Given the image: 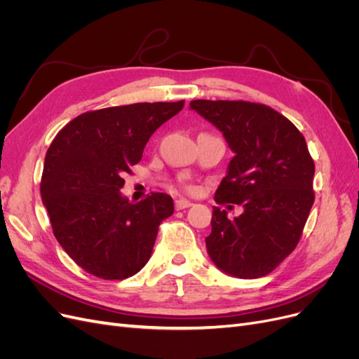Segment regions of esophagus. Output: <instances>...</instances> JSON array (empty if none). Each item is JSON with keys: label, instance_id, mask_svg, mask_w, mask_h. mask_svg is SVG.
I'll return each instance as SVG.
<instances>
[{"label": "esophagus", "instance_id": "1", "mask_svg": "<svg viewBox=\"0 0 359 359\" xmlns=\"http://www.w3.org/2000/svg\"><path fill=\"white\" fill-rule=\"evenodd\" d=\"M193 203L187 199H177L175 201V208L180 211V210H186V208H190Z\"/></svg>", "mask_w": 359, "mask_h": 359}]
</instances>
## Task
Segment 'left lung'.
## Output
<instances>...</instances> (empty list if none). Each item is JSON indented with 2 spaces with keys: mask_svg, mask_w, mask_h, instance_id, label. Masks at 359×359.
<instances>
[{
  "mask_svg": "<svg viewBox=\"0 0 359 359\" xmlns=\"http://www.w3.org/2000/svg\"><path fill=\"white\" fill-rule=\"evenodd\" d=\"M190 109L219 128L235 154L215 202L244 208L229 220L214 206L208 255L232 277H264L295 250L314 202L306 139L286 116L260 103L193 100Z\"/></svg>",
  "mask_w": 359,
  "mask_h": 359,
  "instance_id": "1",
  "label": "left lung"
}]
</instances>
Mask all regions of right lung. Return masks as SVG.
I'll return each instance as SVG.
<instances>
[{"label":"right lung","mask_w":359,"mask_h":359,"mask_svg":"<svg viewBox=\"0 0 359 359\" xmlns=\"http://www.w3.org/2000/svg\"><path fill=\"white\" fill-rule=\"evenodd\" d=\"M182 107L184 100L85 112L52 140L40 184L43 205L57 241L88 274L123 280L149 260L173 201L166 193H151L132 203L119 190L151 135Z\"/></svg>","instance_id":"obj_1"}]
</instances>
